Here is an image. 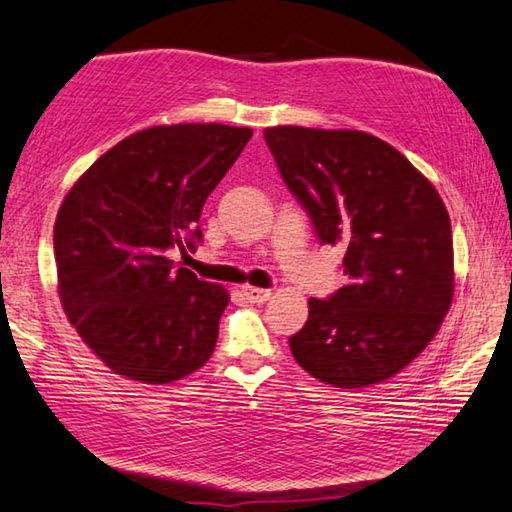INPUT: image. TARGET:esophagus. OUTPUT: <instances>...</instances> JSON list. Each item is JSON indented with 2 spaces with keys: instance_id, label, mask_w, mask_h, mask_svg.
Here are the masks:
<instances>
[{
  "instance_id": "1",
  "label": "esophagus",
  "mask_w": 512,
  "mask_h": 512,
  "mask_svg": "<svg viewBox=\"0 0 512 512\" xmlns=\"http://www.w3.org/2000/svg\"><path fill=\"white\" fill-rule=\"evenodd\" d=\"M241 295H244V300L253 302V304H262L266 302L268 297H271V291L268 288H257V286H244L241 288Z\"/></svg>"
}]
</instances>
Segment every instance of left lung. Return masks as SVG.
<instances>
[{
    "mask_svg": "<svg viewBox=\"0 0 512 512\" xmlns=\"http://www.w3.org/2000/svg\"><path fill=\"white\" fill-rule=\"evenodd\" d=\"M264 138L320 244L345 248L349 282L311 297L309 320L288 338L293 358L331 387L392 378L452 304V226L439 192L392 145L356 129L282 125Z\"/></svg>",
    "mask_w": 512,
    "mask_h": 512,
    "instance_id": "1",
    "label": "left lung"
}]
</instances>
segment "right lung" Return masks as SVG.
I'll use <instances>...</instances> for the list:
<instances>
[{"label": "right lung", "mask_w": 512, "mask_h": 512, "mask_svg": "<svg viewBox=\"0 0 512 512\" xmlns=\"http://www.w3.org/2000/svg\"><path fill=\"white\" fill-rule=\"evenodd\" d=\"M250 136L217 123L143 129L62 201L53 228L62 309L114 374L165 385L215 351L228 291L176 268L170 250H197L203 203Z\"/></svg>", "instance_id": "1"}]
</instances>
